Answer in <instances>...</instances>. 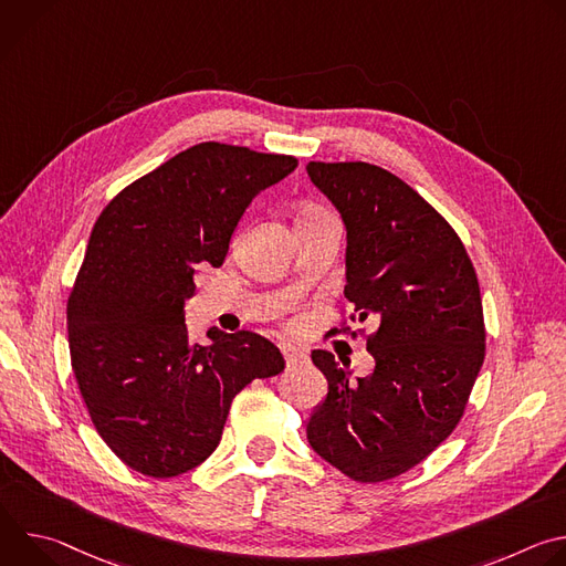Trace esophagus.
Here are the masks:
<instances>
[{
  "label": "esophagus",
  "instance_id": "obj_1",
  "mask_svg": "<svg viewBox=\"0 0 566 566\" xmlns=\"http://www.w3.org/2000/svg\"><path fill=\"white\" fill-rule=\"evenodd\" d=\"M282 356H284L286 367H295V365H300V363L306 360V354H304L302 349H297V347H291V345H284V347H282Z\"/></svg>",
  "mask_w": 566,
  "mask_h": 566
}]
</instances>
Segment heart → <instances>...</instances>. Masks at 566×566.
Instances as JSON below:
<instances>
[{
    "instance_id": "heart-1",
    "label": "heart",
    "mask_w": 566,
    "mask_h": 566,
    "mask_svg": "<svg viewBox=\"0 0 566 566\" xmlns=\"http://www.w3.org/2000/svg\"><path fill=\"white\" fill-rule=\"evenodd\" d=\"M306 214H311V212H306Z\"/></svg>"
}]
</instances>
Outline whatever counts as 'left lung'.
<instances>
[{
    "label": "left lung",
    "instance_id": "obj_1",
    "mask_svg": "<svg viewBox=\"0 0 566 566\" xmlns=\"http://www.w3.org/2000/svg\"><path fill=\"white\" fill-rule=\"evenodd\" d=\"M306 172L347 226L349 319L376 325L367 378L354 380L325 349L311 354L329 391L306 439L349 479L387 481L432 454L463 417L486 356L476 273L454 228L396 175L363 160H311ZM336 332H352L347 319Z\"/></svg>",
    "mask_w": 566,
    "mask_h": 566
}]
</instances>
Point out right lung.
I'll list each match as a JSON object with an SVG mask.
<instances>
[{
  "label": "right lung",
  "instance_id": "right-lung-1",
  "mask_svg": "<svg viewBox=\"0 0 566 566\" xmlns=\"http://www.w3.org/2000/svg\"><path fill=\"white\" fill-rule=\"evenodd\" d=\"M297 158L199 143L136 179L101 212L66 302L71 367L94 428L132 470L170 479L221 441L232 398L284 369L253 332L188 336L195 271L221 266L251 201Z\"/></svg>",
  "mask_w": 566,
  "mask_h": 566
}]
</instances>
